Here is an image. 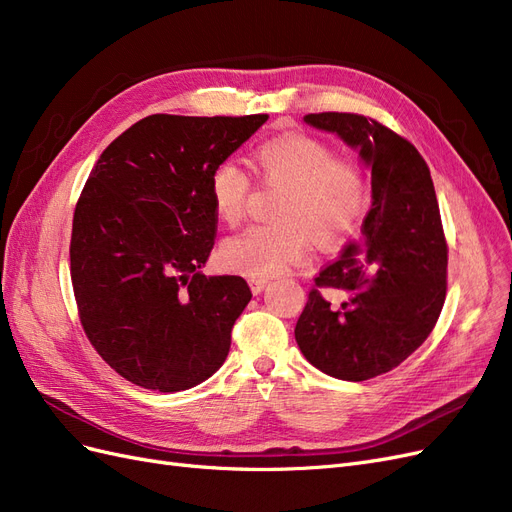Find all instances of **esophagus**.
<instances>
[{
	"label": "esophagus",
	"mask_w": 512,
	"mask_h": 512,
	"mask_svg": "<svg viewBox=\"0 0 512 512\" xmlns=\"http://www.w3.org/2000/svg\"><path fill=\"white\" fill-rule=\"evenodd\" d=\"M267 280H262V277H252V280H250V286H252V292L254 294H258V292H262V290H265L267 288Z\"/></svg>",
	"instance_id": "34e87169"
}]
</instances>
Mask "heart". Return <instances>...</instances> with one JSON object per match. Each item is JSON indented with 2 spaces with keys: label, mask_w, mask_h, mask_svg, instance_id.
I'll return each instance as SVG.
<instances>
[{
  "label": "heart",
  "mask_w": 512,
  "mask_h": 512,
  "mask_svg": "<svg viewBox=\"0 0 512 512\" xmlns=\"http://www.w3.org/2000/svg\"><path fill=\"white\" fill-rule=\"evenodd\" d=\"M262 179L282 185L273 224L247 228L222 247L224 265L247 277H275L303 262L312 241L324 247L342 243L359 226L367 209L361 170L333 158L327 143L305 134H280L256 153ZM250 179L232 160L211 170L209 196L218 218L237 226L245 215Z\"/></svg>",
  "instance_id": "heart-1"
}]
</instances>
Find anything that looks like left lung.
I'll use <instances>...</instances> for the list:
<instances>
[{"label":"left lung","mask_w":512,"mask_h":512,"mask_svg":"<svg viewBox=\"0 0 512 512\" xmlns=\"http://www.w3.org/2000/svg\"><path fill=\"white\" fill-rule=\"evenodd\" d=\"M359 153L371 173L363 241L350 243L316 284L343 292L337 306L309 292L294 329L305 359L337 380L386 374L436 327L446 297L448 252L429 168L406 138L352 113L305 115Z\"/></svg>","instance_id":"1"}]
</instances>
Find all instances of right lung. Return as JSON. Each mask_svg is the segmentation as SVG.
I'll list each match as a JSON object with an SVG mask.
<instances>
[{"label": "right lung", "mask_w": 512, "mask_h": 512, "mask_svg": "<svg viewBox=\"0 0 512 512\" xmlns=\"http://www.w3.org/2000/svg\"><path fill=\"white\" fill-rule=\"evenodd\" d=\"M269 115H149L108 145L76 203L70 275L83 329L119 376L192 389L218 371L252 299L239 275L207 277L209 175Z\"/></svg>", "instance_id": "right-lung-1"}]
</instances>
